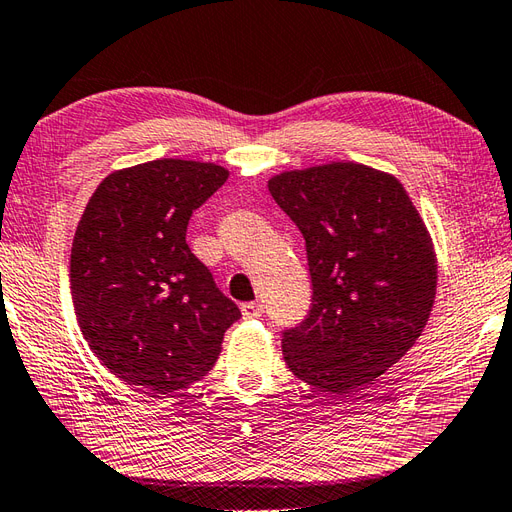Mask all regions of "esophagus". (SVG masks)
I'll return each instance as SVG.
<instances>
[{
	"label": "esophagus",
	"mask_w": 512,
	"mask_h": 512,
	"mask_svg": "<svg viewBox=\"0 0 512 512\" xmlns=\"http://www.w3.org/2000/svg\"><path fill=\"white\" fill-rule=\"evenodd\" d=\"M264 314V305H261L259 301H253V303H244L242 305V316L244 318H257Z\"/></svg>",
	"instance_id": "obj_1"
}]
</instances>
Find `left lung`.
Masks as SVG:
<instances>
[{"mask_svg": "<svg viewBox=\"0 0 512 512\" xmlns=\"http://www.w3.org/2000/svg\"><path fill=\"white\" fill-rule=\"evenodd\" d=\"M268 189L305 237L314 290L310 316L283 331L285 364L344 397L425 329L438 281L430 231L399 178L362 163L281 172Z\"/></svg>", "mask_w": 512, "mask_h": 512, "instance_id": "left-lung-1", "label": "left lung"}]
</instances>
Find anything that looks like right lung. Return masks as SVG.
<instances>
[{"label":"right lung","mask_w":512,"mask_h":512,"mask_svg":"<svg viewBox=\"0 0 512 512\" xmlns=\"http://www.w3.org/2000/svg\"><path fill=\"white\" fill-rule=\"evenodd\" d=\"M229 178L216 163L157 159L95 189L71 244V299L89 349L152 397L205 377L240 310L185 242L192 211Z\"/></svg>","instance_id":"right-lung-1"}]
</instances>
